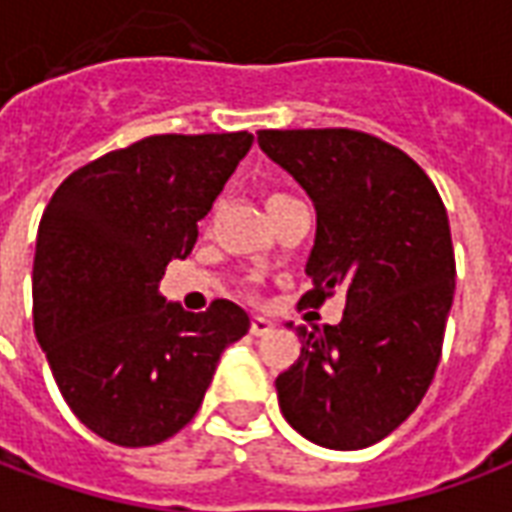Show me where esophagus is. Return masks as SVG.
I'll return each instance as SVG.
<instances>
[{"label": "esophagus", "instance_id": "esophagus-1", "mask_svg": "<svg viewBox=\"0 0 512 512\" xmlns=\"http://www.w3.org/2000/svg\"><path fill=\"white\" fill-rule=\"evenodd\" d=\"M274 329V323L268 321V318H263V315H255L252 318V326H249V332L255 334V337H263V334H268Z\"/></svg>", "mask_w": 512, "mask_h": 512}]
</instances>
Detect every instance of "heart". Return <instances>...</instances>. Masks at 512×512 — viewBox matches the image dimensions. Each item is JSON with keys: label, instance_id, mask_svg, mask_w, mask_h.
Wrapping results in <instances>:
<instances>
[{"label": "heart", "instance_id": "1", "mask_svg": "<svg viewBox=\"0 0 512 512\" xmlns=\"http://www.w3.org/2000/svg\"><path fill=\"white\" fill-rule=\"evenodd\" d=\"M279 197H285V194H271V197H268V202H271V200H279Z\"/></svg>", "mask_w": 512, "mask_h": 512}]
</instances>
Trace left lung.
Segmentation results:
<instances>
[{
    "instance_id": "1",
    "label": "left lung",
    "mask_w": 512,
    "mask_h": 512,
    "mask_svg": "<svg viewBox=\"0 0 512 512\" xmlns=\"http://www.w3.org/2000/svg\"><path fill=\"white\" fill-rule=\"evenodd\" d=\"M257 145L318 213L299 307L345 293L337 326H299V359L277 376L279 408L304 439L362 450L389 436L436 376L455 296L450 219L425 169L373 134L266 128Z\"/></svg>"
}]
</instances>
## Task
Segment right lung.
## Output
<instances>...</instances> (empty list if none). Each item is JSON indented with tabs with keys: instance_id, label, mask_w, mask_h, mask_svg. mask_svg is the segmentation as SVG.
Returning <instances> with one entry per match:
<instances>
[{
	"instance_id": "obj_1",
	"label": "right lung",
	"mask_w": 512,
	"mask_h": 512,
	"mask_svg": "<svg viewBox=\"0 0 512 512\" xmlns=\"http://www.w3.org/2000/svg\"><path fill=\"white\" fill-rule=\"evenodd\" d=\"M252 134H156L84 164L43 211L32 318L54 381L84 428L150 447L186 428L219 356L249 332L227 299L205 312L164 304L158 282L191 255L197 222Z\"/></svg>"
}]
</instances>
